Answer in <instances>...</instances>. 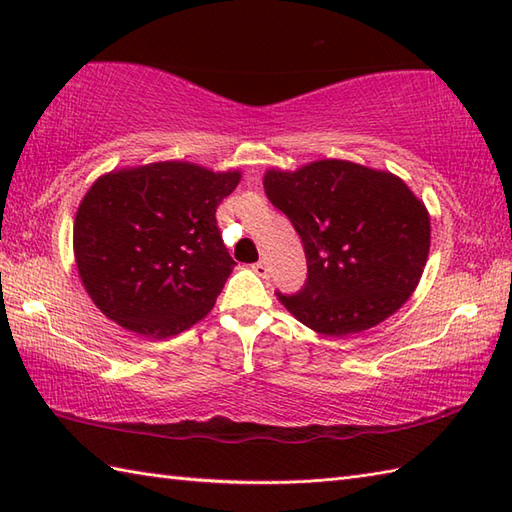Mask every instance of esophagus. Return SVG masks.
I'll use <instances>...</instances> for the list:
<instances>
[{
    "instance_id": "esophagus-1",
    "label": "esophagus",
    "mask_w": 512,
    "mask_h": 512,
    "mask_svg": "<svg viewBox=\"0 0 512 512\" xmlns=\"http://www.w3.org/2000/svg\"><path fill=\"white\" fill-rule=\"evenodd\" d=\"M253 270H255V273H257L259 277H268V273H270L266 259H262V262H257V264L253 266Z\"/></svg>"
}]
</instances>
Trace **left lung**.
I'll list each match as a JSON object with an SVG mask.
<instances>
[{"label":"left lung","instance_id":"obj_1","mask_svg":"<svg viewBox=\"0 0 512 512\" xmlns=\"http://www.w3.org/2000/svg\"><path fill=\"white\" fill-rule=\"evenodd\" d=\"M264 189L295 226L308 262L297 295L277 297L310 330L325 336L369 330L416 290L431 222L394 173L317 160L297 171H266Z\"/></svg>","mask_w":512,"mask_h":512}]
</instances>
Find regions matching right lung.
Returning a JSON list of instances; mask_svg holds the SVG:
<instances>
[{
  "label": "right lung",
  "mask_w": 512,
  "mask_h": 512,
  "mask_svg": "<svg viewBox=\"0 0 512 512\" xmlns=\"http://www.w3.org/2000/svg\"><path fill=\"white\" fill-rule=\"evenodd\" d=\"M239 178L167 160L96 180L74 217L76 268L96 308L147 339L204 319L235 266L215 211Z\"/></svg>",
  "instance_id": "1"
}]
</instances>
